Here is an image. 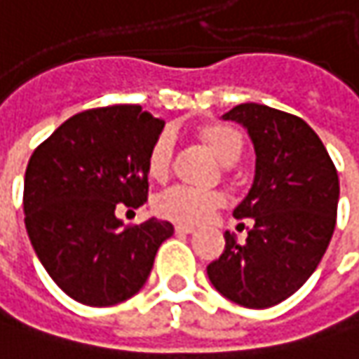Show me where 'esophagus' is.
<instances>
[{"mask_svg": "<svg viewBox=\"0 0 359 359\" xmlns=\"http://www.w3.org/2000/svg\"><path fill=\"white\" fill-rule=\"evenodd\" d=\"M175 231H177L179 236H187V233H193V231H195V227H193V225H177V227H175Z\"/></svg>", "mask_w": 359, "mask_h": 359, "instance_id": "obj_1", "label": "esophagus"}]
</instances>
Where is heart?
<instances>
[{
  "label": "heart",
  "mask_w": 359,
  "mask_h": 359,
  "mask_svg": "<svg viewBox=\"0 0 359 359\" xmlns=\"http://www.w3.org/2000/svg\"><path fill=\"white\" fill-rule=\"evenodd\" d=\"M199 134L207 142V146L211 148V152L225 164H231L242 156L243 136L233 126L207 123L201 128ZM170 154H172V136L168 132H162L154 140V144L148 152V160H146V168L152 179L162 180L168 175ZM217 205H222L219 193L199 191V189H191V187H172V189L164 191L154 203L158 215L170 219V222L187 223V225H195V223L207 219L209 213Z\"/></svg>",
  "instance_id": "1"
}]
</instances>
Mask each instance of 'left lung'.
I'll list each match as a JSON object with an SVG mask.
<instances>
[{
	"mask_svg": "<svg viewBox=\"0 0 359 359\" xmlns=\"http://www.w3.org/2000/svg\"><path fill=\"white\" fill-rule=\"evenodd\" d=\"M248 130L254 182L233 217L254 225L245 243L225 231L223 254L207 276L225 299L266 309L294 294L319 266L335 229L339 179L323 142L301 117L260 103L223 114Z\"/></svg>",
	"mask_w": 359,
	"mask_h": 359,
	"instance_id": "8db88e82",
	"label": "left lung"
}]
</instances>
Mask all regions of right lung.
<instances>
[{
  "label": "right lung",
  "instance_id": "obj_1",
  "mask_svg": "<svg viewBox=\"0 0 359 359\" xmlns=\"http://www.w3.org/2000/svg\"><path fill=\"white\" fill-rule=\"evenodd\" d=\"M164 121L140 105L69 117L34 150L24 177L26 231L60 290L89 306H111L146 285L170 222L123 227L116 207L148 195L146 160Z\"/></svg>",
  "mask_w": 359,
  "mask_h": 359
}]
</instances>
